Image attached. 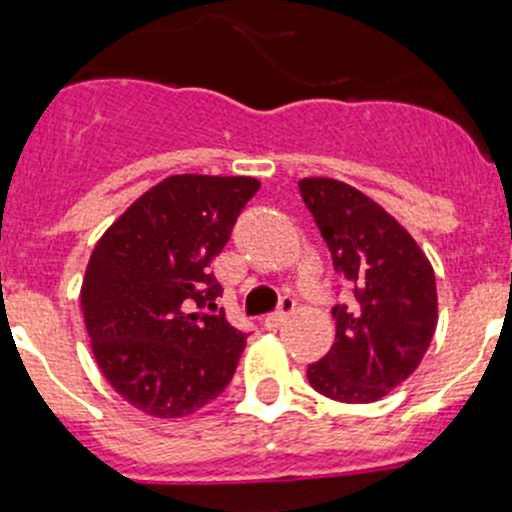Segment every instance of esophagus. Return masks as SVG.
Returning a JSON list of instances; mask_svg holds the SVG:
<instances>
[{
	"instance_id": "obj_1",
	"label": "esophagus",
	"mask_w": 512,
	"mask_h": 512,
	"mask_svg": "<svg viewBox=\"0 0 512 512\" xmlns=\"http://www.w3.org/2000/svg\"><path fill=\"white\" fill-rule=\"evenodd\" d=\"M292 309H294V302L292 299H285V302H282V307L277 309V312H272V314H267L265 317V329H280L282 324L287 322V317L289 314H292Z\"/></svg>"
}]
</instances>
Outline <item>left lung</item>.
Returning a JSON list of instances; mask_svg holds the SVG:
<instances>
[{
	"instance_id": "8db88e82",
	"label": "left lung",
	"mask_w": 512,
	"mask_h": 512,
	"mask_svg": "<svg viewBox=\"0 0 512 512\" xmlns=\"http://www.w3.org/2000/svg\"><path fill=\"white\" fill-rule=\"evenodd\" d=\"M299 195L352 292L334 304L337 339L307 379L334 401L371 404L421 364L438 322L436 275L414 237L352 185L304 178Z\"/></svg>"
}]
</instances>
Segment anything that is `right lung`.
<instances>
[{
  "label": "right lung",
  "instance_id": "right-lung-1",
  "mask_svg": "<svg viewBox=\"0 0 512 512\" xmlns=\"http://www.w3.org/2000/svg\"><path fill=\"white\" fill-rule=\"evenodd\" d=\"M255 178L170 175L98 240L81 287L86 332L108 384L148 416H188L225 391L247 334L215 299L223 252Z\"/></svg>",
  "mask_w": 512,
  "mask_h": 512
}]
</instances>
